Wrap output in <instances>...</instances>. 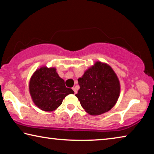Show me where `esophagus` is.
I'll list each match as a JSON object with an SVG mask.
<instances>
[{"instance_id": "1", "label": "esophagus", "mask_w": 154, "mask_h": 154, "mask_svg": "<svg viewBox=\"0 0 154 154\" xmlns=\"http://www.w3.org/2000/svg\"><path fill=\"white\" fill-rule=\"evenodd\" d=\"M72 90H73V91H74V92H75V94H77V90H76V88H72Z\"/></svg>"}]
</instances>
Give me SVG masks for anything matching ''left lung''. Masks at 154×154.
Instances as JSON below:
<instances>
[{
  "label": "left lung",
  "instance_id": "left-lung-1",
  "mask_svg": "<svg viewBox=\"0 0 154 154\" xmlns=\"http://www.w3.org/2000/svg\"><path fill=\"white\" fill-rule=\"evenodd\" d=\"M78 83L80 89L75 96L85 111L92 116L111 110L119 98V79L106 64L96 62L78 79Z\"/></svg>",
  "mask_w": 154,
  "mask_h": 154
}]
</instances>
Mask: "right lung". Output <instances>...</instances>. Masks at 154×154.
Listing matches in <instances>:
<instances>
[{
  "label": "right lung",
  "mask_w": 154,
  "mask_h": 154,
  "mask_svg": "<svg viewBox=\"0 0 154 154\" xmlns=\"http://www.w3.org/2000/svg\"><path fill=\"white\" fill-rule=\"evenodd\" d=\"M29 91L34 103L45 111L56 110L67 95L73 90L65 86L55 68L43 66L34 72L29 83Z\"/></svg>",
  "instance_id": "add662e5"
}]
</instances>
